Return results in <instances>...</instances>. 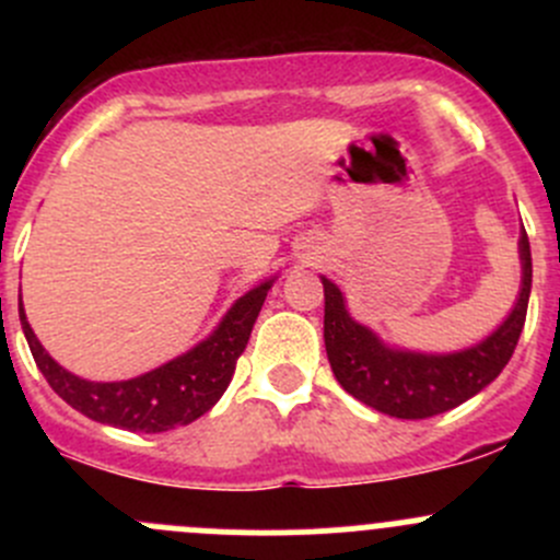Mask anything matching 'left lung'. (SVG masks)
<instances>
[{"label": "left lung", "instance_id": "obj_1", "mask_svg": "<svg viewBox=\"0 0 560 560\" xmlns=\"http://www.w3.org/2000/svg\"><path fill=\"white\" fill-rule=\"evenodd\" d=\"M523 284L510 316L485 341L450 354L387 347L374 330L354 322L343 292L322 276L325 287V349L338 385L382 415L425 420L474 398L510 363L517 347L530 295V246L521 233Z\"/></svg>", "mask_w": 560, "mask_h": 560}]
</instances>
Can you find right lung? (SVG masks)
<instances>
[{"mask_svg": "<svg viewBox=\"0 0 560 560\" xmlns=\"http://www.w3.org/2000/svg\"><path fill=\"white\" fill-rule=\"evenodd\" d=\"M270 287H273V279L262 281L244 298H238L219 322L217 330L195 349L127 382H89L70 374L37 341L35 330L26 322L24 306L19 308V316L37 369L43 371L48 385L61 400H67L89 420L105 422V425L124 428V431L162 433L178 425H189L222 398Z\"/></svg>", "mask_w": 560, "mask_h": 560, "instance_id": "add662e5", "label": "right lung"}]
</instances>
